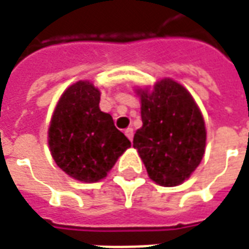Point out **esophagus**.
I'll list each match as a JSON object with an SVG mask.
<instances>
[{
  "label": "esophagus",
  "mask_w": 249,
  "mask_h": 249,
  "mask_svg": "<svg viewBox=\"0 0 249 249\" xmlns=\"http://www.w3.org/2000/svg\"><path fill=\"white\" fill-rule=\"evenodd\" d=\"M125 134H126V137L132 141V140H133V134H134L133 128H126V129H125Z\"/></svg>",
  "instance_id": "34e87169"
}]
</instances>
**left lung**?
I'll use <instances>...</instances> for the list:
<instances>
[{"mask_svg":"<svg viewBox=\"0 0 249 249\" xmlns=\"http://www.w3.org/2000/svg\"><path fill=\"white\" fill-rule=\"evenodd\" d=\"M142 126L134 133L149 178L165 187L181 185L202 161L206 126L199 107L183 86L162 79L152 91L136 89Z\"/></svg>","mask_w":249,"mask_h":249,"instance_id":"left-lung-1","label":"left lung"}]
</instances>
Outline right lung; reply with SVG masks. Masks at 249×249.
<instances>
[{
    "instance_id": "add662e5",
    "label": "right lung",
    "mask_w": 249,
    "mask_h": 249,
    "mask_svg": "<svg viewBox=\"0 0 249 249\" xmlns=\"http://www.w3.org/2000/svg\"><path fill=\"white\" fill-rule=\"evenodd\" d=\"M100 91L79 80L63 92L49 128L51 156L62 170L80 182L106 178L130 141L99 108Z\"/></svg>"
}]
</instances>
